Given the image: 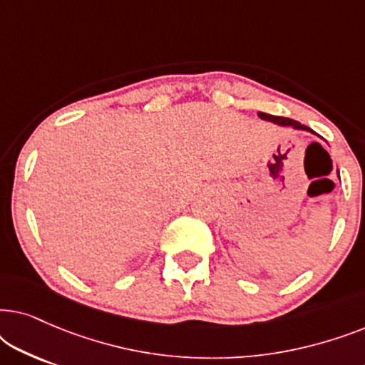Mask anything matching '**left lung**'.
<instances>
[{"mask_svg": "<svg viewBox=\"0 0 365 365\" xmlns=\"http://www.w3.org/2000/svg\"><path fill=\"white\" fill-rule=\"evenodd\" d=\"M257 116L264 119V121H271L274 124H279V126H292L294 129H302V131H309V133H314L311 128L304 126V124L294 121V119H289V118H282V116H272V114H266V113H257Z\"/></svg>", "mask_w": 365, "mask_h": 365, "instance_id": "8db88e82", "label": "left lung"}]
</instances>
